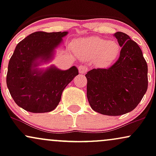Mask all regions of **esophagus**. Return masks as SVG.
<instances>
[{"instance_id": "esophagus-1", "label": "esophagus", "mask_w": 156, "mask_h": 156, "mask_svg": "<svg viewBox=\"0 0 156 156\" xmlns=\"http://www.w3.org/2000/svg\"><path fill=\"white\" fill-rule=\"evenodd\" d=\"M87 70V68L85 67V66H82L80 65L78 67V71H79V73L80 74H84V73H86Z\"/></svg>"}]
</instances>
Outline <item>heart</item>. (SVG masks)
Wrapping results in <instances>:
<instances>
[{"mask_svg":"<svg viewBox=\"0 0 156 156\" xmlns=\"http://www.w3.org/2000/svg\"><path fill=\"white\" fill-rule=\"evenodd\" d=\"M76 48L84 58L96 59L102 66H108L119 57L120 48L115 41L98 37L82 39L76 42Z\"/></svg>","mask_w":156,"mask_h":156,"instance_id":"1","label":"heart"}]
</instances>
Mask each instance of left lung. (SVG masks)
Returning a JSON list of instances; mask_svg holds the SVG:
<instances>
[{"label": "left lung", "mask_w": 156, "mask_h": 156, "mask_svg": "<svg viewBox=\"0 0 156 156\" xmlns=\"http://www.w3.org/2000/svg\"><path fill=\"white\" fill-rule=\"evenodd\" d=\"M114 37L122 47L117 62L107 69H92L86 74L87 99L96 112L119 116L133 111L147 92V64L141 48L126 34Z\"/></svg>", "instance_id": "1"}]
</instances>
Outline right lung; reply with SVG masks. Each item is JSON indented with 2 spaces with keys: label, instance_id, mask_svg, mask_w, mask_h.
Instances as JSON below:
<instances>
[{
  "label": "right lung",
  "instance_id": "add662e5",
  "mask_svg": "<svg viewBox=\"0 0 156 156\" xmlns=\"http://www.w3.org/2000/svg\"><path fill=\"white\" fill-rule=\"evenodd\" d=\"M67 31H37L28 35L16 46L8 66L6 84L18 106L32 113L54 110L65 87L78 75L73 66L62 70L51 65L39 66L53 59L55 48L62 43Z\"/></svg>",
  "mask_w": 156,
  "mask_h": 156
}]
</instances>
